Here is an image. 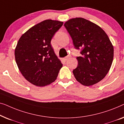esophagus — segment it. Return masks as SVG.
Listing matches in <instances>:
<instances>
[{"instance_id":"1","label":"esophagus","mask_w":124,"mask_h":124,"mask_svg":"<svg viewBox=\"0 0 124 124\" xmlns=\"http://www.w3.org/2000/svg\"><path fill=\"white\" fill-rule=\"evenodd\" d=\"M70 58V56L68 55V56H66V57H64V58H63V60H64V61H67Z\"/></svg>"}]
</instances>
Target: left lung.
Segmentation results:
<instances>
[{"instance_id": "obj_1", "label": "left lung", "mask_w": 124, "mask_h": 124, "mask_svg": "<svg viewBox=\"0 0 124 124\" xmlns=\"http://www.w3.org/2000/svg\"><path fill=\"white\" fill-rule=\"evenodd\" d=\"M64 26L72 39L76 49L78 67L73 70L76 80L85 86L98 83L107 74L114 58V46L103 30L83 18L66 22Z\"/></svg>"}]
</instances>
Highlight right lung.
Listing matches in <instances>:
<instances>
[{"mask_svg":"<svg viewBox=\"0 0 124 124\" xmlns=\"http://www.w3.org/2000/svg\"><path fill=\"white\" fill-rule=\"evenodd\" d=\"M62 25L63 22L45 20L30 28L17 43L15 55L18 69L36 86H46L54 81L62 67L50 43Z\"/></svg>","mask_w":124,"mask_h":124,"instance_id":"obj_1","label":"right lung"}]
</instances>
